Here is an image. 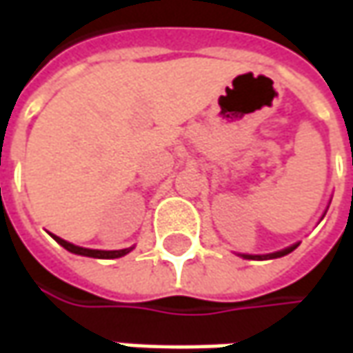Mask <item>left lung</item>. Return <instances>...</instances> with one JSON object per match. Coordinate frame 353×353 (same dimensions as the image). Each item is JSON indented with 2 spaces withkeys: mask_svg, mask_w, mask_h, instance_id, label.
<instances>
[{
  "mask_svg": "<svg viewBox=\"0 0 353 353\" xmlns=\"http://www.w3.org/2000/svg\"><path fill=\"white\" fill-rule=\"evenodd\" d=\"M297 245L288 247V249H282V251H276V253H270V255H243L245 259H278V257H284L288 253H292Z\"/></svg>",
  "mask_w": 353,
  "mask_h": 353,
  "instance_id": "left-lung-1",
  "label": "left lung"
}]
</instances>
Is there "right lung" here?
<instances>
[{
    "mask_svg": "<svg viewBox=\"0 0 353 353\" xmlns=\"http://www.w3.org/2000/svg\"><path fill=\"white\" fill-rule=\"evenodd\" d=\"M57 243L61 247H65L67 251H71V253H75V255H85V257H94V259H117V257H123L127 255L133 247H129V249H119V251H98V249H85V247H79L73 245V243H69L65 239H61V237L54 236Z\"/></svg>",
    "mask_w": 353,
    "mask_h": 353,
    "instance_id": "add662e5",
    "label": "right lung"
}]
</instances>
